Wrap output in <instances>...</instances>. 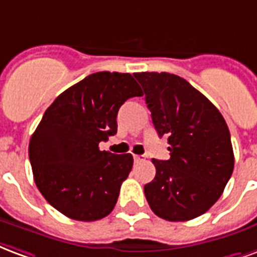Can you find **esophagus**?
<instances>
[{"label":"esophagus","mask_w":257,"mask_h":257,"mask_svg":"<svg viewBox=\"0 0 257 257\" xmlns=\"http://www.w3.org/2000/svg\"><path fill=\"white\" fill-rule=\"evenodd\" d=\"M133 159H134V163H140L142 160H145V156H142V155H134Z\"/></svg>","instance_id":"esophagus-1"}]
</instances>
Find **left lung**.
Wrapping results in <instances>:
<instances>
[{
  "label": "left lung",
  "instance_id": "8db88e82",
  "mask_svg": "<svg viewBox=\"0 0 257 257\" xmlns=\"http://www.w3.org/2000/svg\"><path fill=\"white\" fill-rule=\"evenodd\" d=\"M159 137H168V160L152 159L148 204L159 218L185 222L207 212L233 174L230 131L222 113L188 80L168 72H137Z\"/></svg>",
  "mask_w": 257,
  "mask_h": 257
}]
</instances>
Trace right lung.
I'll return each mask as SVG.
<instances>
[{"instance_id": "right-lung-1", "label": "right lung", "mask_w": 257, "mask_h": 257, "mask_svg": "<svg viewBox=\"0 0 257 257\" xmlns=\"http://www.w3.org/2000/svg\"><path fill=\"white\" fill-rule=\"evenodd\" d=\"M140 95L130 74L102 71L71 86L45 110L29 156L37 188L59 212L82 222L112 212L134 160L130 153L100 151L98 144L116 134L124 101Z\"/></svg>"}]
</instances>
